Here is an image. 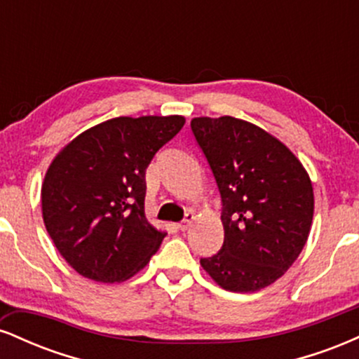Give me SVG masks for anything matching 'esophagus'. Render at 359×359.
Listing matches in <instances>:
<instances>
[{
  "mask_svg": "<svg viewBox=\"0 0 359 359\" xmlns=\"http://www.w3.org/2000/svg\"><path fill=\"white\" fill-rule=\"evenodd\" d=\"M192 221H194V212H187V214H185L184 219L179 222V229H180V231H185V229H187L189 226H191Z\"/></svg>",
  "mask_w": 359,
  "mask_h": 359,
  "instance_id": "34e87169",
  "label": "esophagus"
}]
</instances>
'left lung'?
<instances>
[{
	"instance_id": "8db88e82",
	"label": "left lung",
	"mask_w": 359,
	"mask_h": 359,
	"mask_svg": "<svg viewBox=\"0 0 359 359\" xmlns=\"http://www.w3.org/2000/svg\"><path fill=\"white\" fill-rule=\"evenodd\" d=\"M191 128L221 194L224 243L201 258L229 292H257L290 269L306 245L314 192L306 168L262 128L233 118H194Z\"/></svg>"
}]
</instances>
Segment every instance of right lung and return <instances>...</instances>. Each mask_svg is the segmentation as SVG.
Instances as JSON below:
<instances>
[{
	"mask_svg": "<svg viewBox=\"0 0 359 359\" xmlns=\"http://www.w3.org/2000/svg\"><path fill=\"white\" fill-rule=\"evenodd\" d=\"M182 116H119L74 138L42 185L45 228L82 277L114 283L150 262L167 233L145 217V172Z\"/></svg>",
	"mask_w": 359,
	"mask_h": 359,
	"instance_id": "add662e5",
	"label": "right lung"
}]
</instances>
